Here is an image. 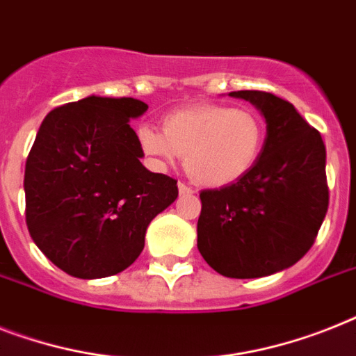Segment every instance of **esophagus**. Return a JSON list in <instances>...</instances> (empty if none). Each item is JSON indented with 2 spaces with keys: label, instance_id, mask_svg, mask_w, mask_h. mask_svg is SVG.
Listing matches in <instances>:
<instances>
[{
  "label": "esophagus",
  "instance_id": "obj_1",
  "mask_svg": "<svg viewBox=\"0 0 356 356\" xmlns=\"http://www.w3.org/2000/svg\"><path fill=\"white\" fill-rule=\"evenodd\" d=\"M179 193H181V195H192L193 188L188 186V184L184 183H179Z\"/></svg>",
  "mask_w": 356,
  "mask_h": 356
}]
</instances>
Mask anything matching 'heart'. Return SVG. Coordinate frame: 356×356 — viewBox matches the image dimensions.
Returning <instances> with one entry per match:
<instances>
[{
	"label": "heart",
	"mask_w": 356,
	"mask_h": 356,
	"mask_svg": "<svg viewBox=\"0 0 356 356\" xmlns=\"http://www.w3.org/2000/svg\"><path fill=\"white\" fill-rule=\"evenodd\" d=\"M265 122L252 109L195 104L163 118V131L144 126L138 143L164 166L184 157L195 183L221 188L238 183L256 166L265 144Z\"/></svg>",
	"instance_id": "obj_1"
}]
</instances>
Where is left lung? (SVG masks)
<instances>
[{"label":"left lung","instance_id":"1","mask_svg":"<svg viewBox=\"0 0 356 356\" xmlns=\"http://www.w3.org/2000/svg\"><path fill=\"white\" fill-rule=\"evenodd\" d=\"M267 120L258 163L238 183L203 190L197 248L227 278H261L307 254L329 207L325 144L294 106L267 91H232Z\"/></svg>","mask_w":356,"mask_h":356}]
</instances>
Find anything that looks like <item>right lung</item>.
<instances>
[{"instance_id":"add662e5","label":"right lung","mask_w":356,"mask_h":356,"mask_svg":"<svg viewBox=\"0 0 356 356\" xmlns=\"http://www.w3.org/2000/svg\"><path fill=\"white\" fill-rule=\"evenodd\" d=\"M148 106L88 97L43 118L25 164V221L38 248L74 278L122 273L140 256L152 219L177 199L153 173L129 126Z\"/></svg>"}]
</instances>
